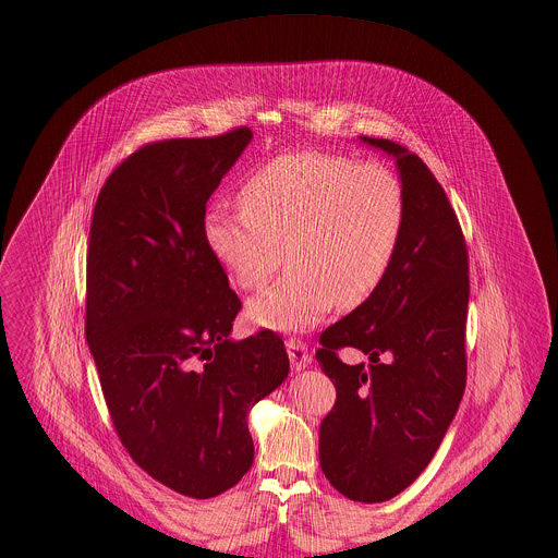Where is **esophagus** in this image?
Returning <instances> with one entry per match:
<instances>
[{
  "label": "esophagus",
  "mask_w": 558,
  "mask_h": 558,
  "mask_svg": "<svg viewBox=\"0 0 558 558\" xmlns=\"http://www.w3.org/2000/svg\"><path fill=\"white\" fill-rule=\"evenodd\" d=\"M286 348H288V356H290V363H292L294 372H303L305 367L312 365V354H310L307 345L301 339L290 337L286 341Z\"/></svg>",
  "instance_id": "esophagus-1"
}]
</instances>
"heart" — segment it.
Instances as JSON below:
<instances>
[{
    "label": "heart",
    "instance_id": "heart-1",
    "mask_svg": "<svg viewBox=\"0 0 558 558\" xmlns=\"http://www.w3.org/2000/svg\"><path fill=\"white\" fill-rule=\"evenodd\" d=\"M240 202L206 213V242L242 290L264 286L286 246L292 266L246 307L253 324L281 332L316 326L337 303H365L393 266L405 221L389 167L322 153L259 165Z\"/></svg>",
    "mask_w": 558,
    "mask_h": 558
}]
</instances>
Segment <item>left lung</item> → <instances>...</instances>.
I'll use <instances>...</instances> for the list:
<instances>
[{
    "label": "left lung",
    "instance_id": "8db88e82",
    "mask_svg": "<svg viewBox=\"0 0 558 558\" xmlns=\"http://www.w3.org/2000/svg\"><path fill=\"white\" fill-rule=\"evenodd\" d=\"M359 140L396 160L405 221L383 286L319 337L316 359L337 389L319 466L350 500L383 502L425 471L464 396L469 253L427 165L389 140ZM345 344L371 363L341 364L333 350Z\"/></svg>",
    "mask_w": 558,
    "mask_h": 558
}]
</instances>
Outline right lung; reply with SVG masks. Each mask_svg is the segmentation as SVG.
<instances>
[{"mask_svg":"<svg viewBox=\"0 0 558 558\" xmlns=\"http://www.w3.org/2000/svg\"><path fill=\"white\" fill-rule=\"evenodd\" d=\"M253 133L140 148L98 193L85 339L116 432L162 485L213 498L253 464L246 416L290 372L279 335L232 339L240 312L204 234L206 204Z\"/></svg>","mask_w":558,"mask_h":558,"instance_id":"1","label":"right lung"}]
</instances>
